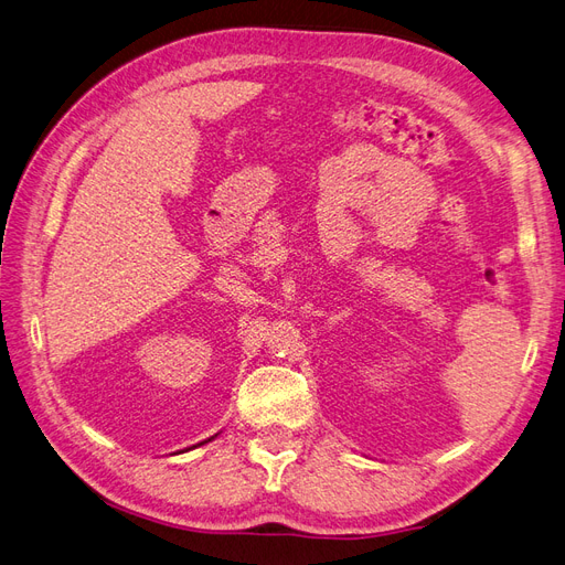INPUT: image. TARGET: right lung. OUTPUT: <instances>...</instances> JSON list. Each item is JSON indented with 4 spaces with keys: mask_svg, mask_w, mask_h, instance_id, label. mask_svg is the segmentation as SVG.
Returning a JSON list of instances; mask_svg holds the SVG:
<instances>
[{
    "mask_svg": "<svg viewBox=\"0 0 565 565\" xmlns=\"http://www.w3.org/2000/svg\"><path fill=\"white\" fill-rule=\"evenodd\" d=\"M209 441H211V439H209ZM202 444H206V441H202Z\"/></svg>",
    "mask_w": 565,
    "mask_h": 565,
    "instance_id": "obj_1",
    "label": "right lung"
}]
</instances>
